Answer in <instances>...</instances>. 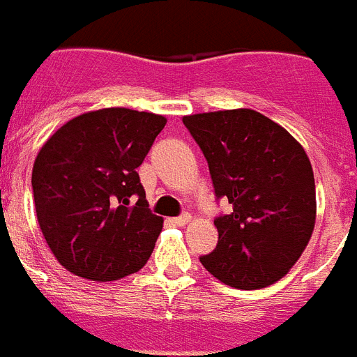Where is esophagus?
<instances>
[{"instance_id":"1","label":"esophagus","mask_w":357,"mask_h":357,"mask_svg":"<svg viewBox=\"0 0 357 357\" xmlns=\"http://www.w3.org/2000/svg\"><path fill=\"white\" fill-rule=\"evenodd\" d=\"M189 222H191V214H182V216L172 218V220H169V223L175 227H184V225H188Z\"/></svg>"}]
</instances>
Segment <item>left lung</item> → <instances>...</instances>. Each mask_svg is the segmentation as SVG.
Returning <instances> with one entry per match:
<instances>
[{"label": "left lung", "mask_w": 357, "mask_h": 357, "mask_svg": "<svg viewBox=\"0 0 357 357\" xmlns=\"http://www.w3.org/2000/svg\"><path fill=\"white\" fill-rule=\"evenodd\" d=\"M209 164L214 193L232 213L218 216V245L202 255L211 275L238 289H261L291 270L317 220L314 175L302 144L252 109L184 116Z\"/></svg>", "instance_id": "left-lung-1"}]
</instances>
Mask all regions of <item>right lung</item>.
<instances>
[{
	"label": "right lung",
	"instance_id": "obj_1",
	"mask_svg": "<svg viewBox=\"0 0 357 357\" xmlns=\"http://www.w3.org/2000/svg\"><path fill=\"white\" fill-rule=\"evenodd\" d=\"M164 125L110 107L69 119L43 144L31 169L37 222L68 272L105 282L150 259L164 220L148 209L137 168Z\"/></svg>",
	"mask_w": 357,
	"mask_h": 357
}]
</instances>
